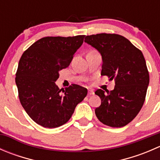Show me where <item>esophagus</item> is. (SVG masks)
I'll return each mask as SVG.
<instances>
[{
  "mask_svg": "<svg viewBox=\"0 0 160 160\" xmlns=\"http://www.w3.org/2000/svg\"><path fill=\"white\" fill-rule=\"evenodd\" d=\"M93 93H94V92H93V90H91V89L88 90V94L92 95V94H93Z\"/></svg>",
  "mask_w": 160,
  "mask_h": 160,
  "instance_id": "obj_1",
  "label": "esophagus"
}]
</instances>
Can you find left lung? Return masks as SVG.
Instances as JSON below:
<instances>
[{"label":"left lung","instance_id":"obj_1","mask_svg":"<svg viewBox=\"0 0 160 160\" xmlns=\"http://www.w3.org/2000/svg\"><path fill=\"white\" fill-rule=\"evenodd\" d=\"M84 42L101 53V75L115 80L113 90L95 91L101 100L95 109L97 118L108 126H125L136 117L146 99L149 75L142 52L117 34L87 35Z\"/></svg>","mask_w":160,"mask_h":160}]
</instances>
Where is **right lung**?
<instances>
[{
  "label": "right lung",
  "mask_w": 160,
  "mask_h": 160,
  "mask_svg": "<svg viewBox=\"0 0 160 160\" xmlns=\"http://www.w3.org/2000/svg\"><path fill=\"white\" fill-rule=\"evenodd\" d=\"M85 35L44 37L24 52L16 72L20 102L28 116L44 128L67 123L88 94L87 88L72 84L59 89V72L70 66Z\"/></svg>",
  "instance_id": "obj_1"
}]
</instances>
